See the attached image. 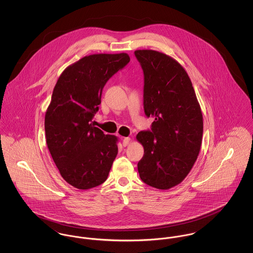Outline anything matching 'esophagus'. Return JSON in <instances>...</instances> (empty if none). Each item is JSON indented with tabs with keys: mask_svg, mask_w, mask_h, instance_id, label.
I'll return each mask as SVG.
<instances>
[{
	"mask_svg": "<svg viewBox=\"0 0 253 253\" xmlns=\"http://www.w3.org/2000/svg\"><path fill=\"white\" fill-rule=\"evenodd\" d=\"M130 141H131V138H130V137H124L123 140H122V145H123L124 147H126V146L129 145Z\"/></svg>",
	"mask_w": 253,
	"mask_h": 253,
	"instance_id": "obj_1",
	"label": "esophagus"
}]
</instances>
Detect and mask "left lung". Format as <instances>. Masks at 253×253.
<instances>
[{"label": "left lung", "instance_id": "1", "mask_svg": "<svg viewBox=\"0 0 253 253\" xmlns=\"http://www.w3.org/2000/svg\"><path fill=\"white\" fill-rule=\"evenodd\" d=\"M143 70V107L155 119L151 130L136 139L144 147L137 164L141 180L168 190L188 175L200 151L203 135L202 112L192 82L172 58L154 50H136Z\"/></svg>", "mask_w": 253, "mask_h": 253}]
</instances>
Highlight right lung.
Returning <instances> with one entry per match:
<instances>
[{
  "label": "right lung",
  "instance_id": "right-lung-1",
  "mask_svg": "<svg viewBox=\"0 0 253 253\" xmlns=\"http://www.w3.org/2000/svg\"><path fill=\"white\" fill-rule=\"evenodd\" d=\"M130 61L126 53L86 56L60 75L45 114L46 143L63 179L80 190L102 184L118 138L94 126L104 85Z\"/></svg>",
  "mask_w": 253,
  "mask_h": 253
}]
</instances>
